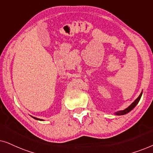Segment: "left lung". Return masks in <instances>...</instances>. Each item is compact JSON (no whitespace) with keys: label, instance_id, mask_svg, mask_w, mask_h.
<instances>
[{"label":"left lung","instance_id":"obj_1","mask_svg":"<svg viewBox=\"0 0 153 153\" xmlns=\"http://www.w3.org/2000/svg\"><path fill=\"white\" fill-rule=\"evenodd\" d=\"M141 95H142V92L141 93V94H140V95L139 96V97H137V99L133 103L131 104L130 106H129L128 107H127V108H125V110L120 111L116 112V115H118V116H120V115H124V114H127V113H129V111H130L132 110L133 108H134L136 106H137V104L138 103H139V100H140V99H141Z\"/></svg>","mask_w":153,"mask_h":153}]
</instances>
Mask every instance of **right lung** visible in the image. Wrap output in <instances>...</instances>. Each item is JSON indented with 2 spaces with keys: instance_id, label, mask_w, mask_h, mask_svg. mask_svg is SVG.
<instances>
[{
  "instance_id": "1",
  "label": "right lung",
  "mask_w": 153,
  "mask_h": 153,
  "mask_svg": "<svg viewBox=\"0 0 153 153\" xmlns=\"http://www.w3.org/2000/svg\"><path fill=\"white\" fill-rule=\"evenodd\" d=\"M33 118H35V119H36V120H41V119H39V118H35V117H33Z\"/></svg>"
}]
</instances>
